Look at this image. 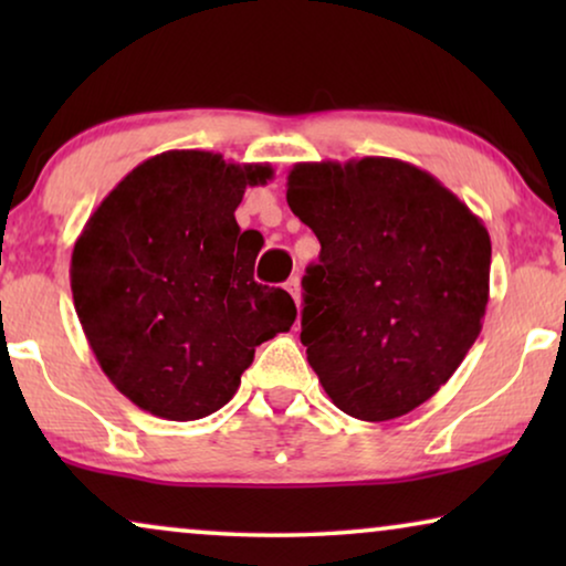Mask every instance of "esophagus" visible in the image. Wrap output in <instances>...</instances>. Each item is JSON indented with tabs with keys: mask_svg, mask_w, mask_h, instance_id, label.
Masks as SVG:
<instances>
[{
	"mask_svg": "<svg viewBox=\"0 0 566 566\" xmlns=\"http://www.w3.org/2000/svg\"><path fill=\"white\" fill-rule=\"evenodd\" d=\"M285 291L291 293L293 296V301H296V304H301V277L298 275H293L289 283H285Z\"/></svg>",
	"mask_w": 566,
	"mask_h": 566,
	"instance_id": "34e87169",
	"label": "esophagus"
}]
</instances>
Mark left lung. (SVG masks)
<instances>
[{"label": "left lung", "mask_w": 566, "mask_h": 566, "mask_svg": "<svg viewBox=\"0 0 566 566\" xmlns=\"http://www.w3.org/2000/svg\"><path fill=\"white\" fill-rule=\"evenodd\" d=\"M285 198L322 244L304 275L308 366L345 415L412 412L482 332L492 262L482 219L430 172L389 157L301 161Z\"/></svg>", "instance_id": "obj_1"}]
</instances>
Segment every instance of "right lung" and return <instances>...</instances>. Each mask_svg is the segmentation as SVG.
Returning <instances> with one entry per match:
<instances>
[{
    "label": "right lung",
    "instance_id": "obj_1",
    "mask_svg": "<svg viewBox=\"0 0 566 566\" xmlns=\"http://www.w3.org/2000/svg\"><path fill=\"white\" fill-rule=\"evenodd\" d=\"M270 165L182 149L146 159L84 223L72 293L115 389L165 420H200L234 397L254 347L289 332L296 304L252 277L234 219Z\"/></svg>",
    "mask_w": 566,
    "mask_h": 566
}]
</instances>
